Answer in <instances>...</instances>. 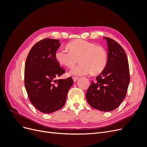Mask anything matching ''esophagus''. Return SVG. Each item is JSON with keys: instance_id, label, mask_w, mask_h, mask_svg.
Here are the masks:
<instances>
[{"instance_id": "esophagus-1", "label": "esophagus", "mask_w": 147, "mask_h": 147, "mask_svg": "<svg viewBox=\"0 0 147 147\" xmlns=\"http://www.w3.org/2000/svg\"><path fill=\"white\" fill-rule=\"evenodd\" d=\"M72 79H73V80L74 81V82H77L78 80L79 79V78L78 77H72Z\"/></svg>"}]
</instances>
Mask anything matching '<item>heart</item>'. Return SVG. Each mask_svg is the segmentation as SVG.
Returning a JSON list of instances; mask_svg holds the SVG:
<instances>
[{"instance_id":"heart-1","label":"heart","mask_w":147,"mask_h":147,"mask_svg":"<svg viewBox=\"0 0 147 147\" xmlns=\"http://www.w3.org/2000/svg\"><path fill=\"white\" fill-rule=\"evenodd\" d=\"M69 51L59 49L55 53L57 63L67 67H73L80 59L81 64L73 68L70 74L83 76L99 74L103 72L108 63V53L105 48L84 40H75L67 45Z\"/></svg>"}]
</instances>
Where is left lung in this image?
<instances>
[{
    "instance_id": "1",
    "label": "left lung",
    "mask_w": 147,
    "mask_h": 147,
    "mask_svg": "<svg viewBox=\"0 0 147 147\" xmlns=\"http://www.w3.org/2000/svg\"><path fill=\"white\" fill-rule=\"evenodd\" d=\"M108 47V63L103 72L92 82L86 92L87 102L103 112L116 109L125 98L130 81L126 53L114 40L104 37Z\"/></svg>"
}]
</instances>
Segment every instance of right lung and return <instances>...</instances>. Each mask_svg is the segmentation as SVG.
<instances>
[{"instance_id":"add662e5","label":"right lung","mask_w":147,"mask_h":147,"mask_svg":"<svg viewBox=\"0 0 147 147\" xmlns=\"http://www.w3.org/2000/svg\"><path fill=\"white\" fill-rule=\"evenodd\" d=\"M60 45L59 40L43 39L32 47L26 58V90L31 103L42 113H53L63 107L74 83L71 77L56 80L65 72L55 58Z\"/></svg>"}]
</instances>
